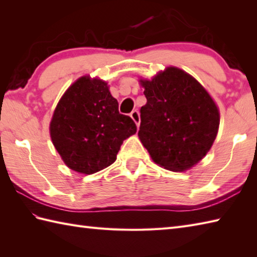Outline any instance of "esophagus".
<instances>
[{
	"label": "esophagus",
	"instance_id": "34e87169",
	"mask_svg": "<svg viewBox=\"0 0 257 257\" xmlns=\"http://www.w3.org/2000/svg\"><path fill=\"white\" fill-rule=\"evenodd\" d=\"M130 117L133 118L135 123L137 124V127L139 128V124H140V114H139V111L138 110H134L132 113H130Z\"/></svg>",
	"mask_w": 257,
	"mask_h": 257
}]
</instances>
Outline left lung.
<instances>
[{"label":"left lung","instance_id":"left-lung-1","mask_svg":"<svg viewBox=\"0 0 257 257\" xmlns=\"http://www.w3.org/2000/svg\"><path fill=\"white\" fill-rule=\"evenodd\" d=\"M140 83L147 98L140 109L141 143L157 165L174 172L188 170L216 138L220 113L215 102L192 76L177 67Z\"/></svg>","mask_w":257,"mask_h":257}]
</instances>
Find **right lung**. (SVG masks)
<instances>
[{"label":"right lung","instance_id":"1","mask_svg":"<svg viewBox=\"0 0 257 257\" xmlns=\"http://www.w3.org/2000/svg\"><path fill=\"white\" fill-rule=\"evenodd\" d=\"M50 132L66 166L91 174L114 162L123 140L136 134L137 125L119 112L107 83L84 76L59 100Z\"/></svg>","mask_w":257,"mask_h":257}]
</instances>
